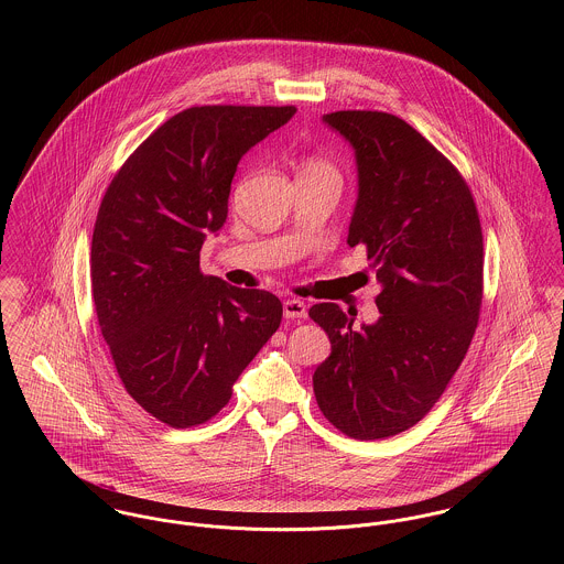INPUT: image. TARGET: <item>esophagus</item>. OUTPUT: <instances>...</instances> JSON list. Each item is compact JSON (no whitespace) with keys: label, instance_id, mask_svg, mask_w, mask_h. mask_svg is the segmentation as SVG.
Wrapping results in <instances>:
<instances>
[{"label":"esophagus","instance_id":"1","mask_svg":"<svg viewBox=\"0 0 564 564\" xmlns=\"http://www.w3.org/2000/svg\"><path fill=\"white\" fill-rule=\"evenodd\" d=\"M284 317L286 319H306V304L300 300L284 302Z\"/></svg>","mask_w":564,"mask_h":564}]
</instances>
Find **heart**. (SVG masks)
Returning a JSON list of instances; mask_svg holds the SVG:
<instances>
[{
	"instance_id": "heart-1",
	"label": "heart",
	"mask_w": 564,
	"mask_h": 564,
	"mask_svg": "<svg viewBox=\"0 0 564 564\" xmlns=\"http://www.w3.org/2000/svg\"><path fill=\"white\" fill-rule=\"evenodd\" d=\"M304 169H323V171H332V173H336L334 171V166L329 164V162L323 161V159H311V161L306 162V166Z\"/></svg>"
}]
</instances>
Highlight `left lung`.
<instances>
[{"label": "left lung", "mask_w": 564, "mask_h": 564, "mask_svg": "<svg viewBox=\"0 0 564 564\" xmlns=\"http://www.w3.org/2000/svg\"><path fill=\"white\" fill-rule=\"evenodd\" d=\"M323 121L356 150L358 202L347 242L365 245L382 284L380 319L354 327L315 304L332 354L313 376L323 416L358 441L419 423L458 371L482 308V226L460 171L403 119L338 110Z\"/></svg>", "instance_id": "obj_1"}]
</instances>
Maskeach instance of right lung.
Here are the masks:
<instances>
[{
	"instance_id": "right-lung-1",
	"label": "right lung",
	"mask_w": 564,
	"mask_h": 564,
	"mask_svg": "<svg viewBox=\"0 0 564 564\" xmlns=\"http://www.w3.org/2000/svg\"><path fill=\"white\" fill-rule=\"evenodd\" d=\"M295 106H193L115 173L90 242V289L128 395L171 427L213 419L282 322V302L204 275L237 164Z\"/></svg>"
}]
</instances>
